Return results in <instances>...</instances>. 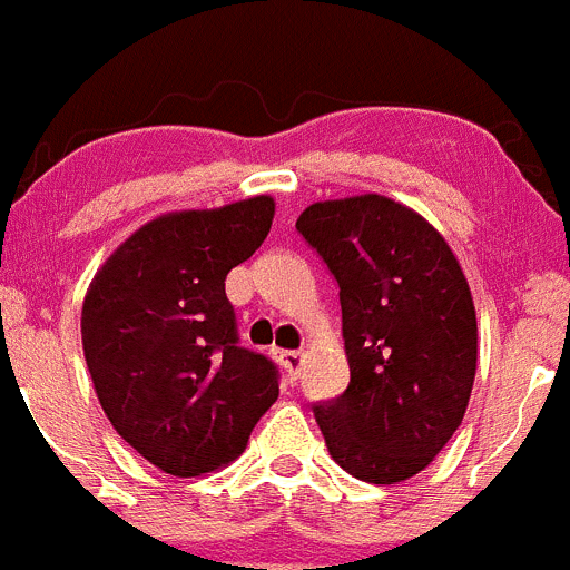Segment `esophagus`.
Here are the masks:
<instances>
[{
    "label": "esophagus",
    "instance_id": "esophagus-1",
    "mask_svg": "<svg viewBox=\"0 0 570 570\" xmlns=\"http://www.w3.org/2000/svg\"><path fill=\"white\" fill-rule=\"evenodd\" d=\"M275 360H278L281 368H284L292 380H297V376H301L306 354H303V351H275Z\"/></svg>",
    "mask_w": 570,
    "mask_h": 570
}]
</instances>
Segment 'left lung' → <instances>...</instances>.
<instances>
[{"mask_svg":"<svg viewBox=\"0 0 570 570\" xmlns=\"http://www.w3.org/2000/svg\"><path fill=\"white\" fill-rule=\"evenodd\" d=\"M297 230L340 284L351 382L315 419L332 459L360 481L419 475L470 405L478 321L439 230L380 194L315 202Z\"/></svg>","mask_w":570,"mask_h":570,"instance_id":"1","label":"left lung"}]
</instances>
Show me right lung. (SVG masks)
I'll list each match as a JSON object with an SVG mask.
<instances>
[{"mask_svg":"<svg viewBox=\"0 0 570 570\" xmlns=\"http://www.w3.org/2000/svg\"><path fill=\"white\" fill-rule=\"evenodd\" d=\"M267 194L163 213L95 273L81 340L111 428L168 475L236 461L278 399V371L238 345L225 278L273 227Z\"/></svg>","mask_w":570,"mask_h":570,"instance_id":"right-lung-1","label":"right lung"}]
</instances>
